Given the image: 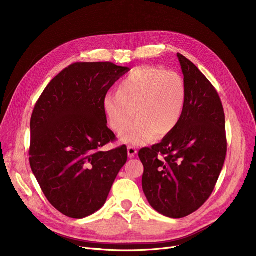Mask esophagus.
<instances>
[{
  "mask_svg": "<svg viewBox=\"0 0 256 256\" xmlns=\"http://www.w3.org/2000/svg\"><path fill=\"white\" fill-rule=\"evenodd\" d=\"M136 154V150L134 147H128V155L130 158H134Z\"/></svg>",
  "mask_w": 256,
  "mask_h": 256,
  "instance_id": "1",
  "label": "esophagus"
}]
</instances>
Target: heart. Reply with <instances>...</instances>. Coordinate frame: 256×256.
Returning a JSON list of instances; mask_svg holds the SVG:
<instances>
[{"label": "heart", "mask_w": 256, "mask_h": 256, "mask_svg": "<svg viewBox=\"0 0 256 256\" xmlns=\"http://www.w3.org/2000/svg\"><path fill=\"white\" fill-rule=\"evenodd\" d=\"M186 105V86L175 72L153 66L132 70L118 93H107L102 106L108 124L122 132L134 118L136 120L122 134L126 144H142L168 136L177 128Z\"/></svg>", "instance_id": "b5f03b06"}]
</instances>
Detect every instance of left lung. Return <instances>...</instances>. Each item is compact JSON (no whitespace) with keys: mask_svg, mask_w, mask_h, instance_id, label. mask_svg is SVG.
Listing matches in <instances>:
<instances>
[{"mask_svg":"<svg viewBox=\"0 0 256 256\" xmlns=\"http://www.w3.org/2000/svg\"><path fill=\"white\" fill-rule=\"evenodd\" d=\"M177 58L184 76V114L172 134L138 152L146 198L155 210L173 218L192 214L206 202L227 153L218 92L196 64L180 54Z\"/></svg>","mask_w":256,"mask_h":256,"instance_id":"obj_1","label":"left lung"}]
</instances>
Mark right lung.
Wrapping results in <instances>:
<instances>
[{"label": "right lung", "instance_id": "add662e5", "mask_svg": "<svg viewBox=\"0 0 256 256\" xmlns=\"http://www.w3.org/2000/svg\"><path fill=\"white\" fill-rule=\"evenodd\" d=\"M130 70L112 62H75L56 76L35 104L30 120L29 162L48 200L74 218L105 204L128 160L126 144L100 150L116 140L102 101Z\"/></svg>", "mask_w": 256, "mask_h": 256}]
</instances>
